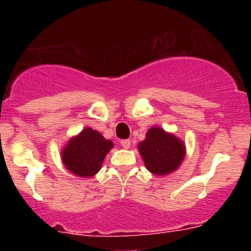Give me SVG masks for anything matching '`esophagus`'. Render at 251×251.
I'll use <instances>...</instances> for the list:
<instances>
[{
	"mask_svg": "<svg viewBox=\"0 0 251 251\" xmlns=\"http://www.w3.org/2000/svg\"><path fill=\"white\" fill-rule=\"evenodd\" d=\"M121 146L123 148H126V150H128L130 147V141L129 139H123V141H121Z\"/></svg>",
	"mask_w": 251,
	"mask_h": 251,
	"instance_id": "obj_1",
	"label": "esophagus"
}]
</instances>
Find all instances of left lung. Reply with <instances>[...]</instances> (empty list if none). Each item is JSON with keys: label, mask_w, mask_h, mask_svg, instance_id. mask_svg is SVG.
I'll use <instances>...</instances> for the list:
<instances>
[{"label": "left lung", "mask_w": 251, "mask_h": 251, "mask_svg": "<svg viewBox=\"0 0 251 251\" xmlns=\"http://www.w3.org/2000/svg\"><path fill=\"white\" fill-rule=\"evenodd\" d=\"M146 168L153 175L165 176L176 171L186 154L185 143L159 127H152L138 145Z\"/></svg>", "instance_id": "1"}]
</instances>
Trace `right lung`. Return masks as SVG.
Instances as JSON below:
<instances>
[{
	"mask_svg": "<svg viewBox=\"0 0 251 251\" xmlns=\"http://www.w3.org/2000/svg\"><path fill=\"white\" fill-rule=\"evenodd\" d=\"M113 142L100 133L85 128L73 137L61 151V159L70 172L79 177H92L99 172Z\"/></svg>",
	"mask_w": 251,
	"mask_h": 251,
	"instance_id": "obj_1",
	"label": "right lung"
}]
</instances>
